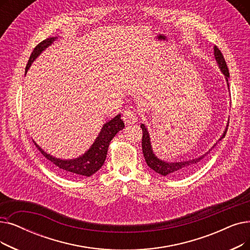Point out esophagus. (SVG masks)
<instances>
[{"instance_id": "1", "label": "esophagus", "mask_w": 250, "mask_h": 250, "mask_svg": "<svg viewBox=\"0 0 250 250\" xmlns=\"http://www.w3.org/2000/svg\"><path fill=\"white\" fill-rule=\"evenodd\" d=\"M123 119H124V122L125 124H134V123L137 122L138 115H137L136 111L131 110V109H127V110L125 111Z\"/></svg>"}]
</instances>
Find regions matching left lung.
<instances>
[{"label":"left lung","instance_id":"8db88e82","mask_svg":"<svg viewBox=\"0 0 250 250\" xmlns=\"http://www.w3.org/2000/svg\"><path fill=\"white\" fill-rule=\"evenodd\" d=\"M214 57L216 62H218L219 67L221 68V70L223 71V73L225 74L226 77V81L228 82V79L230 78V73H229V69H228L227 63L225 61V58L223 56L222 52L220 51V49L214 46ZM229 84V83H228ZM229 125V124H228ZM141 128H142L143 132V136H142V150H143V154L146 160V164L148 165V167L150 168L153 169L154 171H156L159 175L162 176H167V177H180V176H184L186 173H189L191 170H193L194 168H196L198 167V165L201 162V160L208 155L210 150L205 153L204 155L195 158V159H191V160H187V161H179V162H166L164 160L158 159L154 153L152 151L151 148V143H150V138H149V134L147 132V128L145 127L144 125H141ZM227 129L224 132L222 138L220 140H222L226 134H227ZM219 140V141H220ZM215 146V145H214ZM213 146V147H214ZM212 147V148H213Z\"/></svg>","mask_w":250,"mask_h":250}]
</instances>
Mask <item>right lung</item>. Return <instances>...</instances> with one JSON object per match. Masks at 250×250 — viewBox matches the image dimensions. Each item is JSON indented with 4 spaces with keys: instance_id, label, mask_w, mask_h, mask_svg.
Masks as SVG:
<instances>
[{
    "instance_id": "right-lung-1",
    "label": "right lung",
    "mask_w": 250,
    "mask_h": 250,
    "mask_svg": "<svg viewBox=\"0 0 250 250\" xmlns=\"http://www.w3.org/2000/svg\"><path fill=\"white\" fill-rule=\"evenodd\" d=\"M54 40H55L54 38L46 39L41 42L40 44H38V46L34 49V51H32L29 57L28 63L25 68V73L27 69L30 67L31 63L34 62V60L40 55L42 51H44L48 46L52 44ZM124 127L125 124L121 119V114H118L115 117H113L111 121L106 123L103 125L98 138L95 141V143L83 156L71 160H62L53 157L52 155L47 154L44 150H42L36 143L35 145L41 151V153L49 161H51L52 164L60 170V172L64 173V175H66L67 177L69 176L75 178L90 177L94 175L97 170H99L101 168L106 159L108 147H109L111 140Z\"/></svg>"
}]
</instances>
